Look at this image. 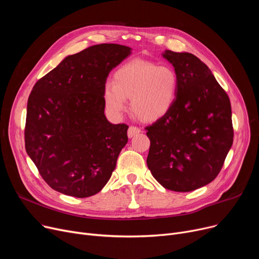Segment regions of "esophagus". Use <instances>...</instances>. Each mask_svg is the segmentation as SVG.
Masks as SVG:
<instances>
[{"instance_id":"esophagus-1","label":"esophagus","mask_w":259,"mask_h":259,"mask_svg":"<svg viewBox=\"0 0 259 259\" xmlns=\"http://www.w3.org/2000/svg\"><path fill=\"white\" fill-rule=\"evenodd\" d=\"M141 132V129L139 127H135V126H130L128 129V138H133L135 135H138Z\"/></svg>"}]
</instances>
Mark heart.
<instances>
[{"label":"heart","mask_w":259,"mask_h":259,"mask_svg":"<svg viewBox=\"0 0 259 259\" xmlns=\"http://www.w3.org/2000/svg\"><path fill=\"white\" fill-rule=\"evenodd\" d=\"M179 74L171 66L155 62L132 60L114 71L112 84L103 90V101L109 113L120 116L130 99L133 114L144 121H155L166 116L179 94Z\"/></svg>","instance_id":"obj_1"}]
</instances>
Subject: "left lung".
I'll return each instance as SVG.
<instances>
[{
	"label": "left lung",
	"instance_id": "left-lung-1",
	"mask_svg": "<svg viewBox=\"0 0 259 259\" xmlns=\"http://www.w3.org/2000/svg\"><path fill=\"white\" fill-rule=\"evenodd\" d=\"M180 86L171 111L146 127L150 140L147 166L164 188L193 191L221 172L233 144L228 94L194 54L166 50Z\"/></svg>",
	"mask_w": 259,
	"mask_h": 259
}]
</instances>
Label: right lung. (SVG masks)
I'll list each match as a JSON object with an SVG mask.
<instances>
[{
  "mask_svg": "<svg viewBox=\"0 0 259 259\" xmlns=\"http://www.w3.org/2000/svg\"><path fill=\"white\" fill-rule=\"evenodd\" d=\"M130 53L118 44L88 47L65 58L33 86L25 148L56 191L89 197L110 180L129 127L108 121L103 90L109 72Z\"/></svg>",
  "mask_w": 259,
  "mask_h": 259,
  "instance_id": "add662e5",
  "label": "right lung"
}]
</instances>
